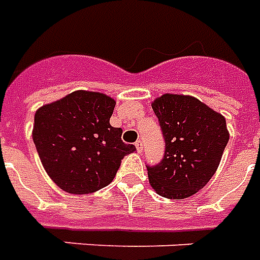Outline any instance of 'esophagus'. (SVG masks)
<instances>
[{
	"instance_id": "esophagus-1",
	"label": "esophagus",
	"mask_w": 260,
	"mask_h": 260,
	"mask_svg": "<svg viewBox=\"0 0 260 260\" xmlns=\"http://www.w3.org/2000/svg\"><path fill=\"white\" fill-rule=\"evenodd\" d=\"M136 148H137L138 152H142V142L138 140L137 142H136Z\"/></svg>"
}]
</instances>
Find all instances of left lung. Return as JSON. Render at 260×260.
I'll use <instances>...</instances> for the list:
<instances>
[{"mask_svg": "<svg viewBox=\"0 0 260 260\" xmlns=\"http://www.w3.org/2000/svg\"><path fill=\"white\" fill-rule=\"evenodd\" d=\"M166 141L165 157L146 167L157 194L181 200L193 196L215 174L229 132L223 115L196 97L160 95L152 103Z\"/></svg>", "mask_w": 260, "mask_h": 260, "instance_id": "left-lung-1", "label": "left lung"}]
</instances>
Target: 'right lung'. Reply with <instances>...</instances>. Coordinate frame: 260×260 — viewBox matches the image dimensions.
<instances>
[{
	"label": "right lung",
	"mask_w": 260,
	"mask_h": 260,
	"mask_svg": "<svg viewBox=\"0 0 260 260\" xmlns=\"http://www.w3.org/2000/svg\"><path fill=\"white\" fill-rule=\"evenodd\" d=\"M116 101L99 91L77 90L37 109L32 140L50 179L64 192L87 194L112 182L120 161L136 151L112 127Z\"/></svg>",
	"instance_id": "1"
}]
</instances>
